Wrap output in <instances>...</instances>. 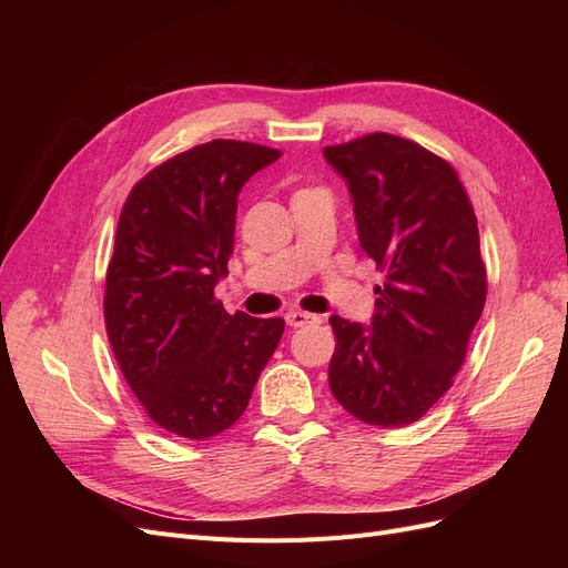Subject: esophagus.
<instances>
[{"mask_svg": "<svg viewBox=\"0 0 568 568\" xmlns=\"http://www.w3.org/2000/svg\"><path fill=\"white\" fill-rule=\"evenodd\" d=\"M284 317H286V324H288V326H305V324L320 322L317 315L305 313V311H288Z\"/></svg>", "mask_w": 568, "mask_h": 568, "instance_id": "1", "label": "esophagus"}]
</instances>
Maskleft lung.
Returning a JSON list of instances; mask_svg holds the SVG:
<instances>
[{"mask_svg":"<svg viewBox=\"0 0 568 568\" xmlns=\"http://www.w3.org/2000/svg\"><path fill=\"white\" fill-rule=\"evenodd\" d=\"M346 180L359 246L384 274L372 326L329 317V388L372 426L422 419L467 357L486 305L478 222L455 168L388 132L324 146Z\"/></svg>","mask_w":568,"mask_h":568,"instance_id":"1","label":"left lung"}]
</instances>
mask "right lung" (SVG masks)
I'll return each instance as SVG.
<instances>
[{"label":"right lung","mask_w":568,"mask_h":568,"mask_svg":"<svg viewBox=\"0 0 568 568\" xmlns=\"http://www.w3.org/2000/svg\"><path fill=\"white\" fill-rule=\"evenodd\" d=\"M282 151L213 140L178 153L120 211L104 322L115 363L149 419L189 440L230 428L277 351L282 317L230 315L215 301L234 251L236 196Z\"/></svg>","instance_id":"right-lung-1"}]
</instances>
